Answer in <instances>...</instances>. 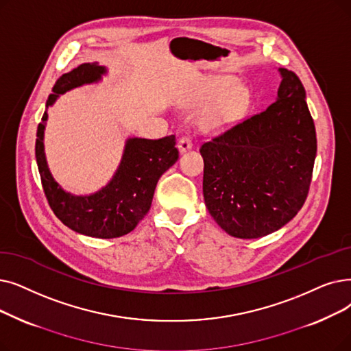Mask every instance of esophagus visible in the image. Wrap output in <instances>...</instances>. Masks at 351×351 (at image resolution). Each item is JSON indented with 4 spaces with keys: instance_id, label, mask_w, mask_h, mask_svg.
<instances>
[{
    "instance_id": "1",
    "label": "esophagus",
    "mask_w": 351,
    "mask_h": 351,
    "mask_svg": "<svg viewBox=\"0 0 351 351\" xmlns=\"http://www.w3.org/2000/svg\"><path fill=\"white\" fill-rule=\"evenodd\" d=\"M178 147H179L180 154H184V152L192 149V141H191V138H188V136H184V138H180L179 142H178Z\"/></svg>"
}]
</instances>
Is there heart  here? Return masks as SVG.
Segmentation results:
<instances>
[{
    "instance_id": "1",
    "label": "heart",
    "mask_w": 351,
    "mask_h": 351,
    "mask_svg": "<svg viewBox=\"0 0 351 351\" xmlns=\"http://www.w3.org/2000/svg\"><path fill=\"white\" fill-rule=\"evenodd\" d=\"M236 87L230 90L229 88ZM213 99L210 108L202 119V128L208 132H223L231 129L242 120L250 108L251 96L247 87L237 84L234 80L208 79L202 87L189 99L191 108H205Z\"/></svg>"
}]
</instances>
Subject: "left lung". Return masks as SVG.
I'll return each mask as SVG.
<instances>
[{"label":"left lung","mask_w":351,"mask_h":351,"mask_svg":"<svg viewBox=\"0 0 351 351\" xmlns=\"http://www.w3.org/2000/svg\"><path fill=\"white\" fill-rule=\"evenodd\" d=\"M277 99L201 147L204 199L222 230L254 239L278 231L306 202L317 154L297 74L278 69Z\"/></svg>","instance_id":"1"}]
</instances>
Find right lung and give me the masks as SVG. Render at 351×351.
<instances>
[{"label": "right lung", "mask_w": 351, "mask_h": 351, "mask_svg": "<svg viewBox=\"0 0 351 351\" xmlns=\"http://www.w3.org/2000/svg\"><path fill=\"white\" fill-rule=\"evenodd\" d=\"M108 69L99 63H84L63 74L49 96L45 108L67 91L86 84L99 83ZM47 110L37 128L36 159L47 201L70 230L93 238L110 239L133 231L150 209L159 178L179 158L175 134L162 139L129 138L123 155L112 179L101 189L90 195H74L64 191L53 178L44 152V130Z\"/></svg>", "instance_id": "1"}]
</instances>
